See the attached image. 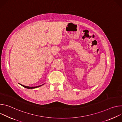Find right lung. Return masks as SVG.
Returning a JSON list of instances; mask_svg holds the SVG:
<instances>
[{
  "instance_id": "right-lung-1",
  "label": "right lung",
  "mask_w": 122,
  "mask_h": 122,
  "mask_svg": "<svg viewBox=\"0 0 122 122\" xmlns=\"http://www.w3.org/2000/svg\"><path fill=\"white\" fill-rule=\"evenodd\" d=\"M20 85H21L22 86L26 88H27V89H33V88H37V87H40L41 86H42L43 84L42 85H39V86H35V87H30V86H25V85H22L21 84H20Z\"/></svg>"
}]
</instances>
